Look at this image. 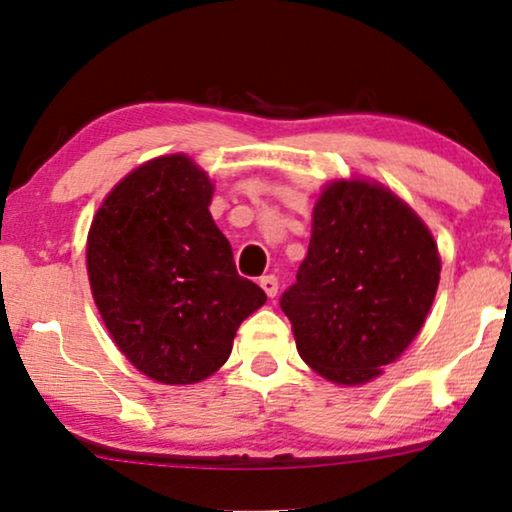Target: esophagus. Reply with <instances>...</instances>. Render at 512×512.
I'll use <instances>...</instances> for the list:
<instances>
[{"label":"esophagus","instance_id":"obj_1","mask_svg":"<svg viewBox=\"0 0 512 512\" xmlns=\"http://www.w3.org/2000/svg\"><path fill=\"white\" fill-rule=\"evenodd\" d=\"M261 289L268 293V298H275L277 296V289H279V282L275 275H265L261 277Z\"/></svg>","mask_w":512,"mask_h":512}]
</instances>
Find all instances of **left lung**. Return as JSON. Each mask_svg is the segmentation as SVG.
Returning a JSON list of instances; mask_svg holds the SVG:
<instances>
[{
    "label": "left lung",
    "instance_id": "1",
    "mask_svg": "<svg viewBox=\"0 0 512 512\" xmlns=\"http://www.w3.org/2000/svg\"><path fill=\"white\" fill-rule=\"evenodd\" d=\"M438 282L424 221L382 184L338 179L314 205L310 249L279 305L307 366L331 382L363 384L415 340Z\"/></svg>",
    "mask_w": 512,
    "mask_h": 512
}]
</instances>
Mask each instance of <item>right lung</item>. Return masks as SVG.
<instances>
[{"label":"right lung","mask_w":512,"mask_h":512,"mask_svg":"<svg viewBox=\"0 0 512 512\" xmlns=\"http://www.w3.org/2000/svg\"><path fill=\"white\" fill-rule=\"evenodd\" d=\"M212 195L207 172L172 153L118 181L90 223L88 279L104 326L132 366L163 384L214 375L265 303L261 286L237 275Z\"/></svg>","instance_id":"obj_1"}]
</instances>
